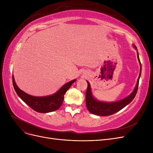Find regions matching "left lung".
<instances>
[{
  "instance_id": "left-lung-1",
  "label": "left lung",
  "mask_w": 153,
  "mask_h": 153,
  "mask_svg": "<svg viewBox=\"0 0 153 153\" xmlns=\"http://www.w3.org/2000/svg\"><path fill=\"white\" fill-rule=\"evenodd\" d=\"M133 46L134 48H135L137 51V58L140 66L139 76H138L137 85L135 87V89H134L133 91L130 94L123 100L117 101H114V102H104V101H99L94 98V96L92 93L89 82L87 81V89L85 95V102L87 108L91 114L100 115V116H107V115L114 114L119 112V110H121L123 108H124L126 105H128L129 103H130L132 100L135 98L137 92L138 83H139V79L141 75L142 66L140 61L139 55H138L137 48L135 45Z\"/></svg>"
}]
</instances>
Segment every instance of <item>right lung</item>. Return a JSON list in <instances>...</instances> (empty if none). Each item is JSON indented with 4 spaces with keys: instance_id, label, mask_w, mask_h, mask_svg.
I'll use <instances>...</instances> for the list:
<instances>
[{
    "instance_id": "obj_1",
    "label": "right lung",
    "mask_w": 153,
    "mask_h": 153,
    "mask_svg": "<svg viewBox=\"0 0 153 153\" xmlns=\"http://www.w3.org/2000/svg\"><path fill=\"white\" fill-rule=\"evenodd\" d=\"M76 79L69 81L62 85L55 93L46 96H33L22 91L16 84L13 75V84L16 94L24 102L36 112L39 113H48L59 109L62 105L64 96Z\"/></svg>"
}]
</instances>
